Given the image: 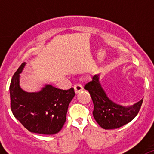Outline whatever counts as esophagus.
<instances>
[{
	"label": "esophagus",
	"instance_id": "1",
	"mask_svg": "<svg viewBox=\"0 0 154 154\" xmlns=\"http://www.w3.org/2000/svg\"><path fill=\"white\" fill-rule=\"evenodd\" d=\"M74 89L75 93H79V92H81L82 90H83V87H82V85L81 84H76V85H75Z\"/></svg>",
	"mask_w": 154,
	"mask_h": 154
}]
</instances>
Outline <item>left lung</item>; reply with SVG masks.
I'll use <instances>...</instances> for the list:
<instances>
[{
	"label": "left lung",
	"mask_w": 154,
	"mask_h": 154,
	"mask_svg": "<svg viewBox=\"0 0 154 154\" xmlns=\"http://www.w3.org/2000/svg\"><path fill=\"white\" fill-rule=\"evenodd\" d=\"M84 89L89 91L93 102L94 118L105 130L117 129L130 123L138 114L143 103L142 99L131 106L125 107L110 100L99 82V74L92 76Z\"/></svg>",
	"instance_id": "obj_1"
}]
</instances>
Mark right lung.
<instances>
[{"label": "right lung", "mask_w": 154, "mask_h": 154, "mask_svg": "<svg viewBox=\"0 0 154 154\" xmlns=\"http://www.w3.org/2000/svg\"><path fill=\"white\" fill-rule=\"evenodd\" d=\"M23 62L12 77L10 85L11 108L14 117L31 133L52 135L62 130L69 105L74 98L73 88L68 90L46 85L38 92H28L19 85Z\"/></svg>", "instance_id": "right-lung-1"}]
</instances>
